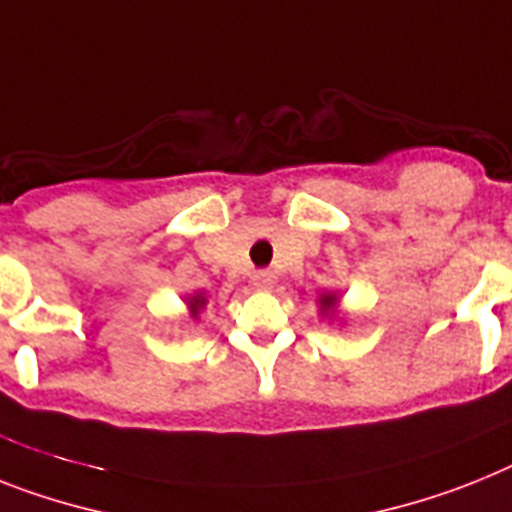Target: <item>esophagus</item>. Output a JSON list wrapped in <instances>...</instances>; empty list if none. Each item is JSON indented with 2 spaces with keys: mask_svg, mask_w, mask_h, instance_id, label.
<instances>
[{
  "mask_svg": "<svg viewBox=\"0 0 512 512\" xmlns=\"http://www.w3.org/2000/svg\"><path fill=\"white\" fill-rule=\"evenodd\" d=\"M252 286L260 291H273L276 289V276L268 273V270H257L255 276H252Z\"/></svg>",
  "mask_w": 512,
  "mask_h": 512,
  "instance_id": "esophagus-1",
  "label": "esophagus"
}]
</instances>
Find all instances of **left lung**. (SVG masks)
<instances>
[{"label": "left lung", "mask_w": 512, "mask_h": 512, "mask_svg": "<svg viewBox=\"0 0 512 512\" xmlns=\"http://www.w3.org/2000/svg\"><path fill=\"white\" fill-rule=\"evenodd\" d=\"M338 307H341V294L338 291H322L320 296H317V309H320L322 317H328L330 322H333V317H341L338 315Z\"/></svg>", "instance_id": "obj_1"}]
</instances>
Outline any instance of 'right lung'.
<instances>
[{
    "instance_id": "1",
    "label": "right lung",
    "mask_w": 512,
    "mask_h": 512,
    "mask_svg": "<svg viewBox=\"0 0 512 512\" xmlns=\"http://www.w3.org/2000/svg\"><path fill=\"white\" fill-rule=\"evenodd\" d=\"M187 312H190V320L197 322L200 320V312L205 309V304H208V296H205V291H195V294H190L187 299Z\"/></svg>"
}]
</instances>
